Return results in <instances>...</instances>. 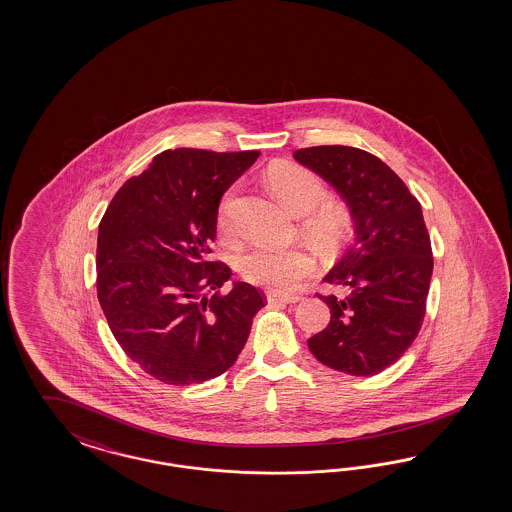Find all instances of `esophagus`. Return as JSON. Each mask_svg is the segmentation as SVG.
Listing matches in <instances>:
<instances>
[{
    "mask_svg": "<svg viewBox=\"0 0 512 512\" xmlns=\"http://www.w3.org/2000/svg\"><path fill=\"white\" fill-rule=\"evenodd\" d=\"M266 298H268V302H285V304H295V302H298L302 296L295 295V293H268L266 295Z\"/></svg>",
    "mask_w": 512,
    "mask_h": 512,
    "instance_id": "34e87169",
    "label": "esophagus"
}]
</instances>
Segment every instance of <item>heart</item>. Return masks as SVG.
I'll return each mask as SVG.
<instances>
[{
  "instance_id": "1",
  "label": "heart",
  "mask_w": 512,
  "mask_h": 512,
  "mask_svg": "<svg viewBox=\"0 0 512 512\" xmlns=\"http://www.w3.org/2000/svg\"><path fill=\"white\" fill-rule=\"evenodd\" d=\"M268 186L278 201L295 216L302 217V231L315 244L334 248L353 231V214L341 202L328 201L330 191L323 178L315 172L285 163L274 167L266 176ZM233 193H229L217 212V227L221 234L234 233L231 217ZM315 270V259L308 249L300 246H270L257 244L240 257L242 276L270 289H291L300 279L308 278Z\"/></svg>"
}]
</instances>
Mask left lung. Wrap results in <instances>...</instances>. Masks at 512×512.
Segmentation results:
<instances>
[{"instance_id":"left-lung-1","label":"left lung","mask_w":512,"mask_h":512,"mask_svg":"<svg viewBox=\"0 0 512 512\" xmlns=\"http://www.w3.org/2000/svg\"><path fill=\"white\" fill-rule=\"evenodd\" d=\"M347 201L357 238L326 276L347 296L319 295L330 323L308 340L313 357L338 372L368 377L392 366L417 338L434 270L420 202L379 157L353 146L296 150Z\"/></svg>"}]
</instances>
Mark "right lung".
<instances>
[{
	"label": "right lung",
	"mask_w": 512,
	"mask_h": 512,
	"mask_svg": "<svg viewBox=\"0 0 512 512\" xmlns=\"http://www.w3.org/2000/svg\"><path fill=\"white\" fill-rule=\"evenodd\" d=\"M259 152L176 148L120 187L99 223L97 298L125 355L174 387L227 372L266 298L212 259L217 206Z\"/></svg>",
	"instance_id": "add662e5"
}]
</instances>
